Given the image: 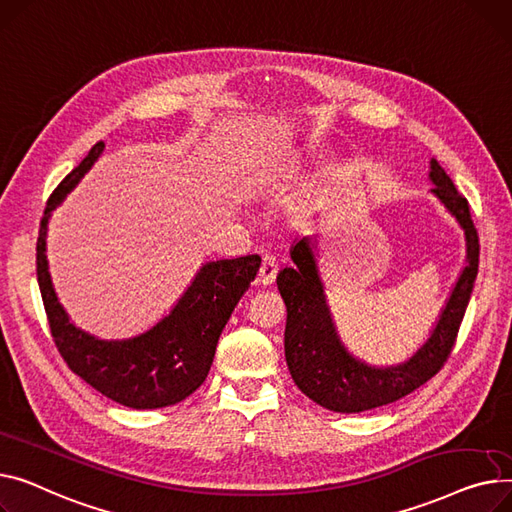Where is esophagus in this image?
Instances as JSON below:
<instances>
[{"label":"esophagus","instance_id":"1","mask_svg":"<svg viewBox=\"0 0 512 512\" xmlns=\"http://www.w3.org/2000/svg\"><path fill=\"white\" fill-rule=\"evenodd\" d=\"M277 273H279V262H277V258H275V256H264V258H262V264H260V270H258V283H260V285L275 283Z\"/></svg>","mask_w":512,"mask_h":512}]
</instances>
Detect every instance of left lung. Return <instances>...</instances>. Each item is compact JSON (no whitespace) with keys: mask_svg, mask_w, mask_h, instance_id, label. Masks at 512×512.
<instances>
[{"mask_svg":"<svg viewBox=\"0 0 512 512\" xmlns=\"http://www.w3.org/2000/svg\"><path fill=\"white\" fill-rule=\"evenodd\" d=\"M432 190L467 233L469 264L434 328L428 343L407 364L376 370L353 359L335 333L324 302L316 264V239L304 237L293 246V268H283L277 287L287 308L285 359L293 382L314 403L339 413H359L395 403L440 372L457 343L479 266V235L471 221L469 202L436 159H432Z\"/></svg>","mask_w":512,"mask_h":512,"instance_id":"left-lung-1","label":"left lung"}]
</instances>
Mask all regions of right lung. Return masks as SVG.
<instances>
[{
  "instance_id": "add662e5",
  "label": "right lung",
  "mask_w": 512,
  "mask_h": 512,
  "mask_svg": "<svg viewBox=\"0 0 512 512\" xmlns=\"http://www.w3.org/2000/svg\"><path fill=\"white\" fill-rule=\"evenodd\" d=\"M105 144L97 142L47 200L37 239V281L53 343L68 368L107 399L132 409L169 407L206 380L219 337L237 302L254 281L260 256L217 260L202 266L173 312L130 341H99L78 330L59 306L45 256L51 210L78 184Z\"/></svg>"
}]
</instances>
